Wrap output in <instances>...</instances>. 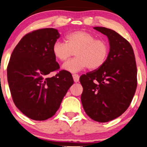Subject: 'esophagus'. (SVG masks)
Masks as SVG:
<instances>
[{
	"mask_svg": "<svg viewBox=\"0 0 147 147\" xmlns=\"http://www.w3.org/2000/svg\"><path fill=\"white\" fill-rule=\"evenodd\" d=\"M72 77H73L74 81H75V83L79 82V75H77V74H74V75H72Z\"/></svg>",
	"mask_w": 147,
	"mask_h": 147,
	"instance_id": "esophagus-1",
	"label": "esophagus"
}]
</instances>
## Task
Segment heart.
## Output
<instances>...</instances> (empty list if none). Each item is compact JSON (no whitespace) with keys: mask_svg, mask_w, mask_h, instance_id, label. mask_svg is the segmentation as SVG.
Segmentation results:
<instances>
[{"mask_svg":"<svg viewBox=\"0 0 147 147\" xmlns=\"http://www.w3.org/2000/svg\"><path fill=\"white\" fill-rule=\"evenodd\" d=\"M52 52L56 59L64 62L75 52V59L62 65V68L71 73H76L89 67L95 70L103 65L109 54L106 41L96 39L93 34L79 30L68 34L65 43L56 42L52 46Z\"/></svg>","mask_w":147,"mask_h":147,"instance_id":"obj_1","label":"heart"}]
</instances>
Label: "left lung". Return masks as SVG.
I'll list each match as a JSON object with an SVG mask.
<instances>
[{"label": "left lung", "instance_id": "8db88e82", "mask_svg": "<svg viewBox=\"0 0 147 147\" xmlns=\"http://www.w3.org/2000/svg\"><path fill=\"white\" fill-rule=\"evenodd\" d=\"M93 29L107 37L109 52L102 66L80 77L81 102L91 119L107 122L130 105L137 87V68L132 47L126 39L106 27Z\"/></svg>", "mask_w": 147, "mask_h": 147}]
</instances>
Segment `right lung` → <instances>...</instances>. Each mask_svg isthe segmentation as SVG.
I'll return each mask as SVG.
<instances>
[{"label": "right lung", "instance_id": "1", "mask_svg": "<svg viewBox=\"0 0 147 147\" xmlns=\"http://www.w3.org/2000/svg\"><path fill=\"white\" fill-rule=\"evenodd\" d=\"M57 29L45 28L23 36L15 47L7 67V79L13 102L23 114L46 120L55 114L74 83L71 73L60 66L52 46L60 38Z\"/></svg>", "mask_w": 147, "mask_h": 147}]
</instances>
